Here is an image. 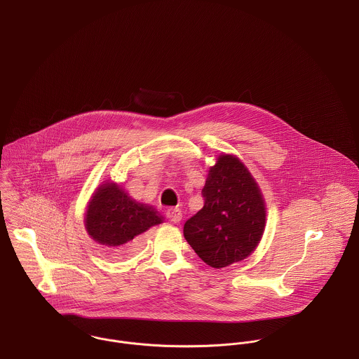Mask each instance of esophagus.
Returning <instances> with one entry per match:
<instances>
[{"label": "esophagus", "mask_w": 359, "mask_h": 359, "mask_svg": "<svg viewBox=\"0 0 359 359\" xmlns=\"http://www.w3.org/2000/svg\"><path fill=\"white\" fill-rule=\"evenodd\" d=\"M167 218L174 224H180L182 221V211L180 208H168Z\"/></svg>", "instance_id": "1"}]
</instances>
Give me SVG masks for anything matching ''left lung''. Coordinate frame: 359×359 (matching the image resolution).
<instances>
[{"instance_id":"obj_1","label":"left lung","mask_w":359,"mask_h":359,"mask_svg":"<svg viewBox=\"0 0 359 359\" xmlns=\"http://www.w3.org/2000/svg\"><path fill=\"white\" fill-rule=\"evenodd\" d=\"M201 194L203 208L184 225L198 258L222 269L250 257L264 231L266 203L248 167L236 155H219Z\"/></svg>"}]
</instances>
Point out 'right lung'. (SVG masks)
<instances>
[{
	"mask_svg": "<svg viewBox=\"0 0 359 359\" xmlns=\"http://www.w3.org/2000/svg\"><path fill=\"white\" fill-rule=\"evenodd\" d=\"M163 224L154 205L138 203L121 185L104 181L93 192L85 212V229L115 259L137 252L141 234Z\"/></svg>",
	"mask_w": 359,
	"mask_h": 359,
	"instance_id": "obj_1",
	"label": "right lung"
}]
</instances>
